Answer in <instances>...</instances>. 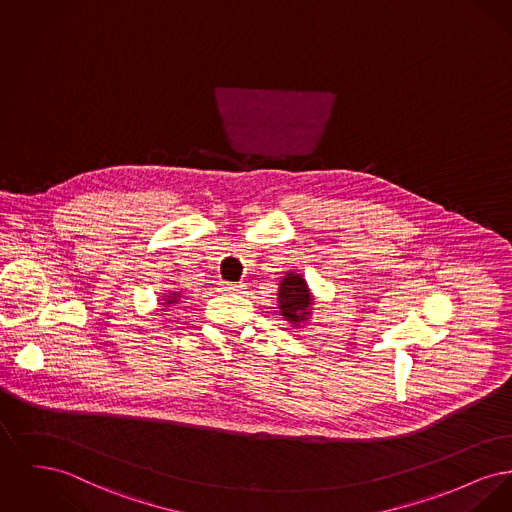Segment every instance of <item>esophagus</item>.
I'll return each instance as SVG.
<instances>
[{
    "label": "esophagus",
    "mask_w": 512,
    "mask_h": 512,
    "mask_svg": "<svg viewBox=\"0 0 512 512\" xmlns=\"http://www.w3.org/2000/svg\"><path fill=\"white\" fill-rule=\"evenodd\" d=\"M220 290L222 292H243L245 284H241V282H220Z\"/></svg>",
    "instance_id": "obj_1"
}]
</instances>
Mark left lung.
Here are the masks:
<instances>
[{
	"label": "left lung",
	"instance_id": "obj_1",
	"mask_svg": "<svg viewBox=\"0 0 512 512\" xmlns=\"http://www.w3.org/2000/svg\"><path fill=\"white\" fill-rule=\"evenodd\" d=\"M276 305L278 313L286 323H290L292 329H301L311 321L315 296L300 272L288 271L282 276L278 284Z\"/></svg>",
	"mask_w": 512,
	"mask_h": 512
}]
</instances>
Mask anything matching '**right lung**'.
I'll return each instance as SVG.
<instances>
[{
  "label": "right lung",
  "mask_w": 512,
  "mask_h": 512,
  "mask_svg": "<svg viewBox=\"0 0 512 512\" xmlns=\"http://www.w3.org/2000/svg\"><path fill=\"white\" fill-rule=\"evenodd\" d=\"M180 300V292H176V290H168V292H166V294L162 296V303H160V305H162L164 309H160V311H166V309H168L170 305H178V303H180Z\"/></svg>",
  "instance_id": "1"
}]
</instances>
